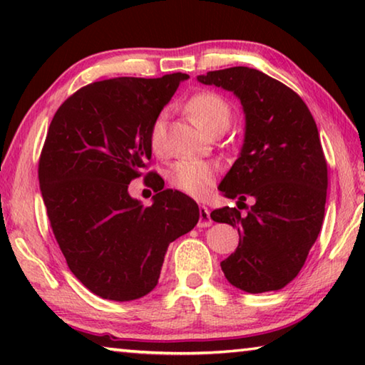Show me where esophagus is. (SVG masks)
I'll return each instance as SVG.
<instances>
[{
	"instance_id": "esophagus-1",
	"label": "esophagus",
	"mask_w": 365,
	"mask_h": 365,
	"mask_svg": "<svg viewBox=\"0 0 365 365\" xmlns=\"http://www.w3.org/2000/svg\"><path fill=\"white\" fill-rule=\"evenodd\" d=\"M212 224L211 215H209V209L206 206H200V222L197 225L200 227H209Z\"/></svg>"
}]
</instances>
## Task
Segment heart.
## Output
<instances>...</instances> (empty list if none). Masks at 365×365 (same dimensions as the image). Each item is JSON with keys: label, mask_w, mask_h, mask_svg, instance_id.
Returning a JSON list of instances; mask_svg holds the SVG:
<instances>
[{"label": "heart", "mask_w": 365, "mask_h": 365, "mask_svg": "<svg viewBox=\"0 0 365 365\" xmlns=\"http://www.w3.org/2000/svg\"><path fill=\"white\" fill-rule=\"evenodd\" d=\"M187 109L190 110L191 117L200 123V127L209 133L219 127H228L232 119L230 104L220 95L212 93V91H201V93L191 96ZM165 125H168L165 114H158L150 128V145L153 151H163L165 141ZM215 172L217 170H215L214 165L205 163V160L183 159L178 160L172 168L170 182L174 187L182 190L183 193L195 197H202L212 187Z\"/></svg>", "instance_id": "1"}]
</instances>
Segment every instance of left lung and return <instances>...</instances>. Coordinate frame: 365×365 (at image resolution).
<instances>
[{"instance_id": "1", "label": "left lung", "mask_w": 365, "mask_h": 365, "mask_svg": "<svg viewBox=\"0 0 365 365\" xmlns=\"http://www.w3.org/2000/svg\"><path fill=\"white\" fill-rule=\"evenodd\" d=\"M197 82L232 91L245 113L242 151L219 185L238 207L211 212L240 235L222 272L246 293L277 292L299 274L322 228L329 177L316 120L292 88L261 71L230 67Z\"/></svg>"}]
</instances>
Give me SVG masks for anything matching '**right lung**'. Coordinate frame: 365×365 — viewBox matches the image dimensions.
I'll return each instance as SVG.
<instances>
[{"label": "right lung", "mask_w": 365, "mask_h": 365, "mask_svg": "<svg viewBox=\"0 0 365 365\" xmlns=\"http://www.w3.org/2000/svg\"><path fill=\"white\" fill-rule=\"evenodd\" d=\"M187 78L90 83L61 104L48 128L38 180L49 224L72 274L104 299L153 292L169 245L200 220L196 202L164 190L156 175L151 206L128 195L151 159L153 120Z\"/></svg>", "instance_id": "right-lung-1"}]
</instances>
